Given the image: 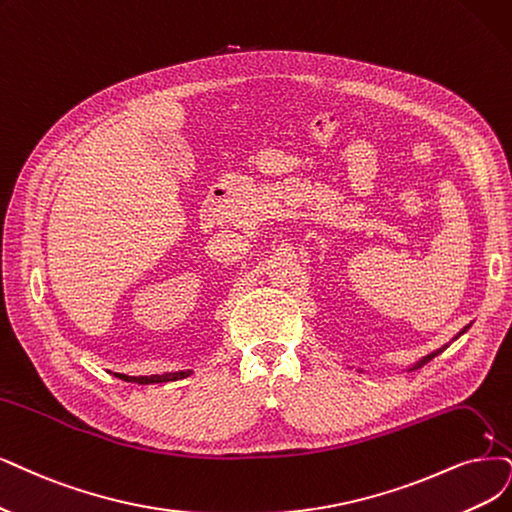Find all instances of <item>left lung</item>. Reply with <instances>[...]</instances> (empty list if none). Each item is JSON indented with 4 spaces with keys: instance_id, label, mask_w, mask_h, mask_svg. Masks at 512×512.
<instances>
[{
    "instance_id": "1",
    "label": "left lung",
    "mask_w": 512,
    "mask_h": 512,
    "mask_svg": "<svg viewBox=\"0 0 512 512\" xmlns=\"http://www.w3.org/2000/svg\"><path fill=\"white\" fill-rule=\"evenodd\" d=\"M470 325H472V323H470ZM470 325H466V327H464V329H462V331H460V333H458L456 337H453V339H458L460 335H464V333H466V331L470 329ZM453 339H451V342H453ZM451 342H449V344H451ZM449 344H445L443 348H439V350H434V352H430V354L422 356V358H420V361H415L413 365H409V367H407V369H403V371H415V369H420V367H424V365H426L428 361H432V358H434V356H439V354H441V352H443L445 348H449ZM350 369H352V367H350ZM358 373H365V369H358Z\"/></svg>"
}]
</instances>
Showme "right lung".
I'll return each mask as SVG.
<instances>
[{"label": "right lung", "instance_id": "add662e5", "mask_svg": "<svg viewBox=\"0 0 512 512\" xmlns=\"http://www.w3.org/2000/svg\"><path fill=\"white\" fill-rule=\"evenodd\" d=\"M192 369L185 371H175V373H164V375H151V377H141V384H162V382H175V380H183V377L192 375Z\"/></svg>", "mask_w": 512, "mask_h": 512}]
</instances>
